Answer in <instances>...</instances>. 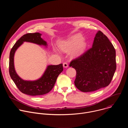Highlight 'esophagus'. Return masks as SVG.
<instances>
[{
  "instance_id": "34e87169",
  "label": "esophagus",
  "mask_w": 128,
  "mask_h": 128,
  "mask_svg": "<svg viewBox=\"0 0 128 128\" xmlns=\"http://www.w3.org/2000/svg\"><path fill=\"white\" fill-rule=\"evenodd\" d=\"M63 67H65V68H67L68 66V64L66 62H64L63 63Z\"/></svg>"
}]
</instances>
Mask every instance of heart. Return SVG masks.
<instances>
[{"mask_svg":"<svg viewBox=\"0 0 128 128\" xmlns=\"http://www.w3.org/2000/svg\"><path fill=\"white\" fill-rule=\"evenodd\" d=\"M60 48L64 51H68L75 48L76 54H79L86 48V44L83 40V38L80 35H76L67 41L62 42L59 44Z\"/></svg>","mask_w":128,"mask_h":128,"instance_id":"heart-1","label":"heart"}]
</instances>
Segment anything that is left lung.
<instances>
[{"label":"left lung","instance_id":"8db88e82","mask_svg":"<svg viewBox=\"0 0 128 128\" xmlns=\"http://www.w3.org/2000/svg\"><path fill=\"white\" fill-rule=\"evenodd\" d=\"M115 48L107 36L98 31L92 47L72 60L69 67L76 71V86L89 92L108 86L116 68Z\"/></svg>","mask_w":128,"mask_h":128}]
</instances>
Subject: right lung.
Masks as SVG:
<instances>
[{"label":"right lung","mask_w":128,"mask_h":128,"mask_svg":"<svg viewBox=\"0 0 128 128\" xmlns=\"http://www.w3.org/2000/svg\"><path fill=\"white\" fill-rule=\"evenodd\" d=\"M40 33H27L14 44L10 54L9 73L10 78L21 92L30 96H39L48 93L53 88L59 75L63 70V64L48 65L43 76L34 81L24 80L21 78L15 71L14 58L16 50L23 42H30L39 45L47 46L46 42L41 38Z\"/></svg>","instance_id":"add662e5"}]
</instances>
